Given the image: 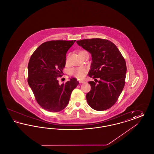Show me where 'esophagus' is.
<instances>
[{
  "mask_svg": "<svg viewBox=\"0 0 154 154\" xmlns=\"http://www.w3.org/2000/svg\"><path fill=\"white\" fill-rule=\"evenodd\" d=\"M85 81H82V80H80L79 81V82L80 83V84H83V83H85Z\"/></svg>",
  "mask_w": 154,
  "mask_h": 154,
  "instance_id": "1",
  "label": "esophagus"
}]
</instances>
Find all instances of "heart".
<instances>
[{
	"mask_svg": "<svg viewBox=\"0 0 154 154\" xmlns=\"http://www.w3.org/2000/svg\"><path fill=\"white\" fill-rule=\"evenodd\" d=\"M87 71L86 68L84 67H74L70 70V74L77 79L81 80L84 77Z\"/></svg>",
	"mask_w": 154,
	"mask_h": 154,
	"instance_id": "b5f03b06",
	"label": "heart"
}]
</instances>
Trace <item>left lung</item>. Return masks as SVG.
<instances>
[{
    "label": "left lung",
    "mask_w": 154,
    "mask_h": 154,
    "mask_svg": "<svg viewBox=\"0 0 154 154\" xmlns=\"http://www.w3.org/2000/svg\"><path fill=\"white\" fill-rule=\"evenodd\" d=\"M77 43L92 56L88 75L96 82H88L91 87L86 95L88 104L97 111L109 109L116 103L124 87L126 73L125 59L117 46L108 40L84 39L77 41Z\"/></svg>",
    "instance_id": "obj_1"
}]
</instances>
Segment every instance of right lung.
I'll return each mask as SVG.
<instances>
[{
  "mask_svg": "<svg viewBox=\"0 0 154 154\" xmlns=\"http://www.w3.org/2000/svg\"><path fill=\"white\" fill-rule=\"evenodd\" d=\"M76 40H52L41 44L30 58L28 82L38 104L44 110L58 112L67 106L79 82L71 78L59 85L66 53Z\"/></svg>",
  "mask_w": 154,
  "mask_h": 154,
  "instance_id": "add662e5",
  "label": "right lung"
}]
</instances>
